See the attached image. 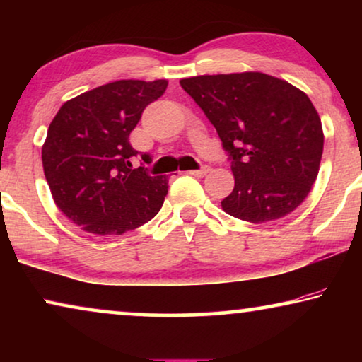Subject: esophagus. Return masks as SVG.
Wrapping results in <instances>:
<instances>
[{"mask_svg":"<svg viewBox=\"0 0 362 362\" xmlns=\"http://www.w3.org/2000/svg\"><path fill=\"white\" fill-rule=\"evenodd\" d=\"M209 171H211L209 166H202V168H199V170H192V171H187V173H189V175H192V176L202 177V176H206Z\"/></svg>","mask_w":362,"mask_h":362,"instance_id":"obj_1","label":"esophagus"}]
</instances>
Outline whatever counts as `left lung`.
Segmentation results:
<instances>
[{"label":"left lung","instance_id":"obj_1","mask_svg":"<svg viewBox=\"0 0 362 362\" xmlns=\"http://www.w3.org/2000/svg\"><path fill=\"white\" fill-rule=\"evenodd\" d=\"M229 153L234 189L222 209L262 224L293 212L311 191L323 127L308 95L284 78L234 72L181 78Z\"/></svg>","mask_w":362,"mask_h":362}]
</instances>
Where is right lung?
<instances>
[{
    "mask_svg": "<svg viewBox=\"0 0 362 362\" xmlns=\"http://www.w3.org/2000/svg\"><path fill=\"white\" fill-rule=\"evenodd\" d=\"M166 87V78L110 82L67 100L54 117L42 145L44 175L56 206L82 230L122 235L161 209L168 177L133 170L138 151L128 136Z\"/></svg>",
    "mask_w": 362,
    "mask_h": 362,
    "instance_id": "1",
    "label": "right lung"
}]
</instances>
